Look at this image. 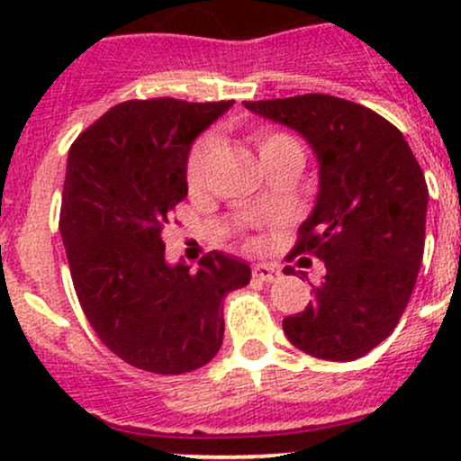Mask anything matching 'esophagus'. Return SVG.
Returning <instances> with one entry per match:
<instances>
[{"instance_id": "obj_1", "label": "esophagus", "mask_w": 461, "mask_h": 461, "mask_svg": "<svg viewBox=\"0 0 461 461\" xmlns=\"http://www.w3.org/2000/svg\"><path fill=\"white\" fill-rule=\"evenodd\" d=\"M252 274H254V278H258V281L272 283V281H276V278H278V267H276V265H272V263H257V265H254Z\"/></svg>"}]
</instances>
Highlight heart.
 Wrapping results in <instances>:
<instances>
[{"label":"heart","mask_w":461,"mask_h":461,"mask_svg":"<svg viewBox=\"0 0 461 461\" xmlns=\"http://www.w3.org/2000/svg\"><path fill=\"white\" fill-rule=\"evenodd\" d=\"M216 138H204L194 147L192 156H189V162H187V183L189 187H201L203 180H204V174H207V165L209 160H212L213 151H216ZM278 149H299V142L294 140V138L285 136V133H274V131H267V133H260L258 136V153L263 156V153H269V151H278Z\"/></svg>","instance_id":"heart-1"}]
</instances>
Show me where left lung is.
<instances>
[{
    "mask_svg": "<svg viewBox=\"0 0 461 461\" xmlns=\"http://www.w3.org/2000/svg\"><path fill=\"white\" fill-rule=\"evenodd\" d=\"M243 104L294 129L319 162L317 201L292 254H314L325 276L312 285L308 308L283 319V332L319 359H359L393 332L417 283L429 207L424 171L402 131L355 102L308 93Z\"/></svg>",
    "mask_w": 461,
    "mask_h": 461,
    "instance_id": "obj_1",
    "label": "left lung"
}]
</instances>
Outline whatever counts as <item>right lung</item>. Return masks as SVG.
Returning <instances> with one entry per match:
<instances>
[{"instance_id":"add662e5","label":"right lung","mask_w":461,"mask_h":461,"mask_svg":"<svg viewBox=\"0 0 461 461\" xmlns=\"http://www.w3.org/2000/svg\"><path fill=\"white\" fill-rule=\"evenodd\" d=\"M234 100H129L68 151L59 231L77 299L113 355L138 370L183 375L222 346V299L245 287L243 258L212 252L196 272L165 258V227L187 196L194 140Z\"/></svg>"}]
</instances>
